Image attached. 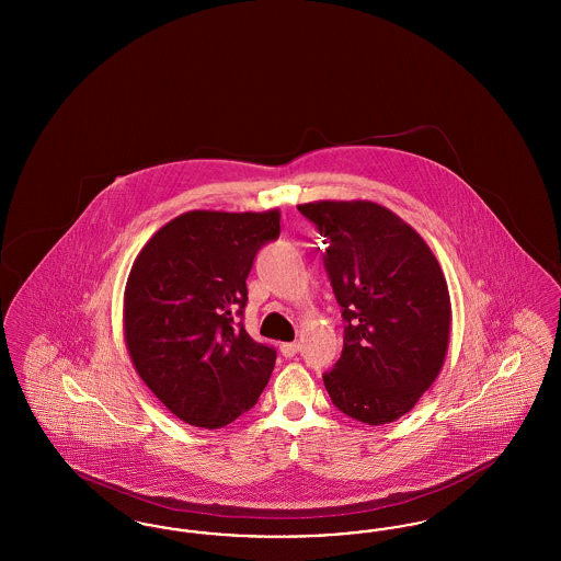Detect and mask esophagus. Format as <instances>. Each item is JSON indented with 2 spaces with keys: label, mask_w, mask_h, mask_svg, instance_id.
Returning <instances> with one entry per match:
<instances>
[{
  "label": "esophagus",
  "mask_w": 561,
  "mask_h": 561,
  "mask_svg": "<svg viewBox=\"0 0 561 561\" xmlns=\"http://www.w3.org/2000/svg\"><path fill=\"white\" fill-rule=\"evenodd\" d=\"M279 351L284 357H294L298 353V343H282Z\"/></svg>",
  "instance_id": "34e87169"
}]
</instances>
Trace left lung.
<instances>
[{"instance_id":"1","label":"left lung","mask_w":561,"mask_h":561,"mask_svg":"<svg viewBox=\"0 0 561 561\" xmlns=\"http://www.w3.org/2000/svg\"><path fill=\"white\" fill-rule=\"evenodd\" d=\"M298 210L325 238V271L345 320L325 391L359 423H393L446 362L453 305L444 271L427 241L385 206L321 199Z\"/></svg>"}]
</instances>
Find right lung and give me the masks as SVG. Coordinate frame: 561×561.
Segmentation results:
<instances>
[{
	"instance_id": "right-lung-1",
	"label": "right lung",
	"mask_w": 561,
	"mask_h": 561,
	"mask_svg": "<svg viewBox=\"0 0 561 561\" xmlns=\"http://www.w3.org/2000/svg\"><path fill=\"white\" fill-rule=\"evenodd\" d=\"M279 210H191L165 222L134 259L124 339L153 396L193 427L220 428L248 412L275 366V348L236 323L256 252L279 236Z\"/></svg>"
}]
</instances>
